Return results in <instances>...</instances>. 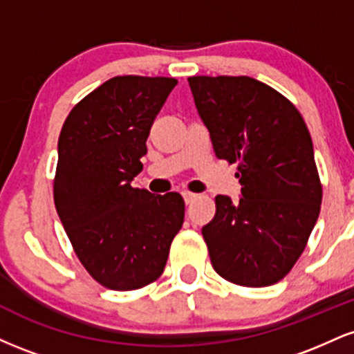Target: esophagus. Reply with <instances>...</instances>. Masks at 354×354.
Returning <instances> with one entry per match:
<instances>
[{
    "label": "esophagus",
    "mask_w": 354,
    "mask_h": 354,
    "mask_svg": "<svg viewBox=\"0 0 354 354\" xmlns=\"http://www.w3.org/2000/svg\"><path fill=\"white\" fill-rule=\"evenodd\" d=\"M183 198H185L186 205H189V203H193L194 200H196V198H198V194H194V193H189V191H183Z\"/></svg>",
    "instance_id": "34e87169"
}]
</instances>
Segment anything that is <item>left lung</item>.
I'll use <instances>...</instances> for the list:
<instances>
[{
    "label": "left lung",
    "instance_id": "obj_1",
    "mask_svg": "<svg viewBox=\"0 0 354 354\" xmlns=\"http://www.w3.org/2000/svg\"><path fill=\"white\" fill-rule=\"evenodd\" d=\"M219 160L238 163L241 198L218 194L201 233L211 265L239 286L278 283L301 256L319 216L313 141L299 111L250 76L188 78Z\"/></svg>",
    "mask_w": 354,
    "mask_h": 354
}]
</instances>
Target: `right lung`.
Returning <instances> with one entry per match:
<instances>
[{
    "label": "right lung",
    "instance_id": "1",
    "mask_svg": "<svg viewBox=\"0 0 354 354\" xmlns=\"http://www.w3.org/2000/svg\"><path fill=\"white\" fill-rule=\"evenodd\" d=\"M174 78L115 76L71 109L58 140L53 196L81 265L100 284L131 291L163 273L185 219L180 193L133 188L149 129Z\"/></svg>",
    "mask_w": 354,
    "mask_h": 354
}]
</instances>
